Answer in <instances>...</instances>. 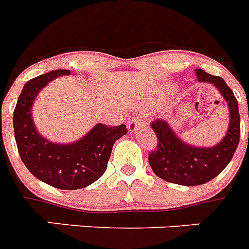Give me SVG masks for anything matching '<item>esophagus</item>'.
<instances>
[{
	"mask_svg": "<svg viewBox=\"0 0 249 249\" xmlns=\"http://www.w3.org/2000/svg\"><path fill=\"white\" fill-rule=\"evenodd\" d=\"M145 126V123L142 122V119H131L130 122H129V124H127V129H129V131L130 133H135V131L138 130V129H140V127H144Z\"/></svg>",
	"mask_w": 249,
	"mask_h": 249,
	"instance_id": "34e87169",
	"label": "esophagus"
}]
</instances>
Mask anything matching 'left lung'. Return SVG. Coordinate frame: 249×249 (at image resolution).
I'll use <instances>...</instances> for the list:
<instances>
[{
    "instance_id": "left-lung-1",
    "label": "left lung",
    "mask_w": 249,
    "mask_h": 249,
    "mask_svg": "<svg viewBox=\"0 0 249 249\" xmlns=\"http://www.w3.org/2000/svg\"><path fill=\"white\" fill-rule=\"evenodd\" d=\"M196 73L199 83L213 84L228 103L229 126L219 144L199 148L183 142L165 120L157 119L151 123L158 144L149 153V164L159 178L179 185H200L215 178L232 160L241 135L238 101L226 81L202 69Z\"/></svg>"
}]
</instances>
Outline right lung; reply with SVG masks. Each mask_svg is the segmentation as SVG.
<instances>
[{
    "instance_id": "add662e5",
    "label": "right lung",
    "mask_w": 249,
    "mask_h": 249,
    "mask_svg": "<svg viewBox=\"0 0 249 249\" xmlns=\"http://www.w3.org/2000/svg\"><path fill=\"white\" fill-rule=\"evenodd\" d=\"M70 73V70H53L27 81L14 111L15 139L21 160L41 181L64 190L85 188L98 180L107 170L114 142L127 133L124 124H96L71 144H55L41 137L32 119V104L47 83Z\"/></svg>"
}]
</instances>
